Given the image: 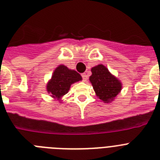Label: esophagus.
Segmentation results:
<instances>
[{"label": "esophagus", "mask_w": 160, "mask_h": 160, "mask_svg": "<svg viewBox=\"0 0 160 160\" xmlns=\"http://www.w3.org/2000/svg\"><path fill=\"white\" fill-rule=\"evenodd\" d=\"M82 76L83 81L87 82V79H88V75H87V73H83L82 74Z\"/></svg>", "instance_id": "34e87169"}]
</instances>
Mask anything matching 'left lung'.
I'll return each mask as SVG.
<instances>
[{
    "instance_id": "obj_1",
    "label": "left lung",
    "mask_w": 160,
    "mask_h": 160,
    "mask_svg": "<svg viewBox=\"0 0 160 160\" xmlns=\"http://www.w3.org/2000/svg\"><path fill=\"white\" fill-rule=\"evenodd\" d=\"M90 82L94 92L101 101L110 103L114 101L122 90V82L113 75L104 65L99 64L92 67Z\"/></svg>"
}]
</instances>
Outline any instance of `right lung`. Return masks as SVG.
I'll list each match as a JSON object with an SVG mask.
<instances>
[{"mask_svg":"<svg viewBox=\"0 0 160 160\" xmlns=\"http://www.w3.org/2000/svg\"><path fill=\"white\" fill-rule=\"evenodd\" d=\"M82 76L77 71L64 65H59L53 71L51 78L46 84V90L54 101H62V97L70 90L71 85L82 81Z\"/></svg>","mask_w":160,"mask_h":160,"instance_id":"obj_1","label":"right lung"}]
</instances>
